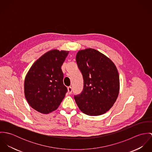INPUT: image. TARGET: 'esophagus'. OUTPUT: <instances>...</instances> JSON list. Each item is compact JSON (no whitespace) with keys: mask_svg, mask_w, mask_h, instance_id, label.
Wrapping results in <instances>:
<instances>
[{"mask_svg":"<svg viewBox=\"0 0 152 152\" xmlns=\"http://www.w3.org/2000/svg\"><path fill=\"white\" fill-rule=\"evenodd\" d=\"M67 89H68V94H71V92H72V87H68L67 88Z\"/></svg>","mask_w":152,"mask_h":152,"instance_id":"34e87169","label":"esophagus"}]
</instances>
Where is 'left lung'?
<instances>
[{
	"mask_svg": "<svg viewBox=\"0 0 152 152\" xmlns=\"http://www.w3.org/2000/svg\"><path fill=\"white\" fill-rule=\"evenodd\" d=\"M76 61L84 79L82 93L74 96L78 108L89 116L105 113L112 107L119 93L116 65L105 55L91 48L80 50Z\"/></svg>",
	"mask_w": 152,
	"mask_h": 152,
	"instance_id": "obj_1",
	"label": "left lung"
}]
</instances>
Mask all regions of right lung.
<instances>
[{
	"instance_id": "1",
	"label": "right lung",
	"mask_w": 152,
	"mask_h": 152,
	"mask_svg": "<svg viewBox=\"0 0 152 152\" xmlns=\"http://www.w3.org/2000/svg\"><path fill=\"white\" fill-rule=\"evenodd\" d=\"M69 51L50 50L37 59L28 71L24 83L25 98L34 110L48 114L58 108L67 89L61 70Z\"/></svg>"
}]
</instances>
